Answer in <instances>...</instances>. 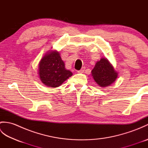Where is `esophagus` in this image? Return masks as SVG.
Listing matches in <instances>:
<instances>
[{"label":"esophagus","instance_id":"1","mask_svg":"<svg viewBox=\"0 0 148 148\" xmlns=\"http://www.w3.org/2000/svg\"><path fill=\"white\" fill-rule=\"evenodd\" d=\"M84 70H85V67H82L81 70L77 71V72L78 73H83V72H84Z\"/></svg>","mask_w":148,"mask_h":148}]
</instances>
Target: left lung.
Returning <instances> with one entry per match:
<instances>
[{
	"instance_id": "obj_1",
	"label": "left lung",
	"mask_w": 148,
	"mask_h": 148,
	"mask_svg": "<svg viewBox=\"0 0 148 148\" xmlns=\"http://www.w3.org/2000/svg\"><path fill=\"white\" fill-rule=\"evenodd\" d=\"M92 75L95 82L101 87L111 85L118 77V73L107 58H102L96 63L92 71Z\"/></svg>"
}]
</instances>
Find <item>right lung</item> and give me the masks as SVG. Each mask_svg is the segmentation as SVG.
<instances>
[{
	"label": "right lung",
	"mask_w": 148,
	"mask_h": 148,
	"mask_svg": "<svg viewBox=\"0 0 148 148\" xmlns=\"http://www.w3.org/2000/svg\"><path fill=\"white\" fill-rule=\"evenodd\" d=\"M39 75L42 83L47 86L56 88L61 85L72 73L65 68V64L57 51L48 52L40 60Z\"/></svg>",
	"instance_id": "obj_1"
}]
</instances>
